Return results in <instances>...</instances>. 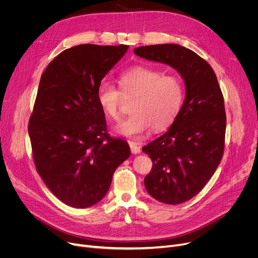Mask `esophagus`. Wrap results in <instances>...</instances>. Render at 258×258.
Here are the masks:
<instances>
[{
    "label": "esophagus",
    "mask_w": 258,
    "mask_h": 258,
    "mask_svg": "<svg viewBox=\"0 0 258 258\" xmlns=\"http://www.w3.org/2000/svg\"><path fill=\"white\" fill-rule=\"evenodd\" d=\"M128 144L131 146V151H132L133 154H140L141 153V148H140V144L139 143L130 141Z\"/></svg>",
    "instance_id": "obj_1"
}]
</instances>
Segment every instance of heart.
Listing matches in <instances>:
<instances>
[{"label": "heart", "instance_id": "b5f03b06", "mask_svg": "<svg viewBox=\"0 0 258 258\" xmlns=\"http://www.w3.org/2000/svg\"><path fill=\"white\" fill-rule=\"evenodd\" d=\"M121 93L111 84L102 81L96 97L102 112L113 120L120 118L122 95L134 97L132 114L115 126L121 136L141 138L153 127L155 132L166 130L179 115L184 102V87L175 75H165L154 68L137 66L118 77Z\"/></svg>", "mask_w": 258, "mask_h": 258}]
</instances>
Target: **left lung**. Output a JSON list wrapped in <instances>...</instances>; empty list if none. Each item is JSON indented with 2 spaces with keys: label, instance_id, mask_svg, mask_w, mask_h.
I'll use <instances>...</instances> for the list:
<instances>
[{
  "label": "left lung",
  "instance_id": "1",
  "mask_svg": "<svg viewBox=\"0 0 258 258\" xmlns=\"http://www.w3.org/2000/svg\"><path fill=\"white\" fill-rule=\"evenodd\" d=\"M134 53L170 66L184 79L186 96L179 115L165 134L142 147L153 161L144 179L147 192L165 204H181L204 188L222 160L226 132L223 94L210 64L183 46H142Z\"/></svg>",
  "mask_w": 258,
  "mask_h": 258
}]
</instances>
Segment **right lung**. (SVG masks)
<instances>
[{
  "mask_svg": "<svg viewBox=\"0 0 258 258\" xmlns=\"http://www.w3.org/2000/svg\"><path fill=\"white\" fill-rule=\"evenodd\" d=\"M127 49L78 45L58 54L40 77L28 125L33 159L44 183L68 206L97 204L131 156L126 141L108 136L96 97Z\"/></svg>",
  "mask_w": 258,
  "mask_h": 258,
  "instance_id": "obj_1",
  "label": "right lung"
}]
</instances>
